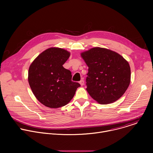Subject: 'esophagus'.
<instances>
[{"label":"esophagus","instance_id":"esophagus-1","mask_svg":"<svg viewBox=\"0 0 153 153\" xmlns=\"http://www.w3.org/2000/svg\"><path fill=\"white\" fill-rule=\"evenodd\" d=\"M79 83L80 84V85L81 86H83V85H84V80H83V79H82L80 82H79Z\"/></svg>","mask_w":153,"mask_h":153}]
</instances>
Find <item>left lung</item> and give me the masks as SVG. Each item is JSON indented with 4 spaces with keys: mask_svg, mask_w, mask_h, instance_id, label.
<instances>
[{
    "mask_svg": "<svg viewBox=\"0 0 153 153\" xmlns=\"http://www.w3.org/2000/svg\"><path fill=\"white\" fill-rule=\"evenodd\" d=\"M80 56L88 67L86 82L90 96L100 104L120 99L130 83L128 62L117 53L100 47L82 52Z\"/></svg>",
    "mask_w": 153,
    "mask_h": 153,
    "instance_id": "1",
    "label": "left lung"
}]
</instances>
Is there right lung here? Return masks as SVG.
I'll return each instance as SVG.
<instances>
[{"mask_svg": "<svg viewBox=\"0 0 153 153\" xmlns=\"http://www.w3.org/2000/svg\"><path fill=\"white\" fill-rule=\"evenodd\" d=\"M70 56L64 49L51 47L41 53L31 63L28 82L33 93L43 105L57 108L68 104L78 87L71 81V72L63 65Z\"/></svg>", "mask_w": 153, "mask_h": 153, "instance_id": "add662e5", "label": "right lung"}]
</instances>
